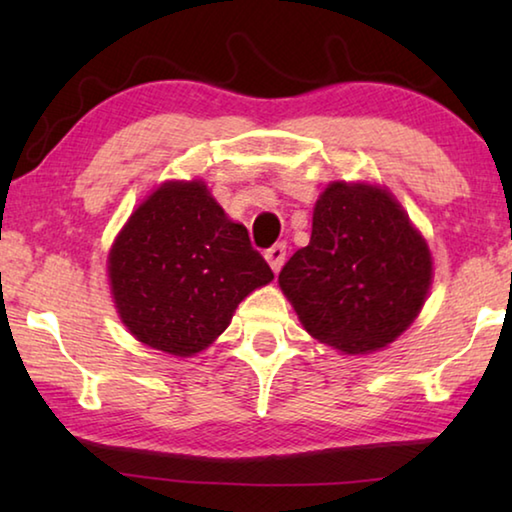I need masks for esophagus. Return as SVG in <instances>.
Here are the masks:
<instances>
[{
	"instance_id": "obj_1",
	"label": "esophagus",
	"mask_w": 512,
	"mask_h": 512,
	"mask_svg": "<svg viewBox=\"0 0 512 512\" xmlns=\"http://www.w3.org/2000/svg\"><path fill=\"white\" fill-rule=\"evenodd\" d=\"M284 257H287V246H284V244H275V246H271V248L266 250V262H268V266L273 268L275 273L282 268Z\"/></svg>"
}]
</instances>
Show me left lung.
<instances>
[{
  "label": "left lung",
  "instance_id": "left-lung-1",
  "mask_svg": "<svg viewBox=\"0 0 512 512\" xmlns=\"http://www.w3.org/2000/svg\"><path fill=\"white\" fill-rule=\"evenodd\" d=\"M431 275L427 241L393 194L336 180L316 201L309 246L293 253L277 282L314 339L368 354L413 323Z\"/></svg>",
  "mask_w": 512,
  "mask_h": 512
}]
</instances>
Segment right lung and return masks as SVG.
Here are the masks:
<instances>
[{
	"label": "right lung",
	"instance_id": "right-lung-1",
	"mask_svg": "<svg viewBox=\"0 0 512 512\" xmlns=\"http://www.w3.org/2000/svg\"><path fill=\"white\" fill-rule=\"evenodd\" d=\"M110 291L137 341L173 357L205 350L241 300L273 280L201 180L162 183L131 214L108 255Z\"/></svg>",
	"mask_w": 512,
	"mask_h": 512
}]
</instances>
